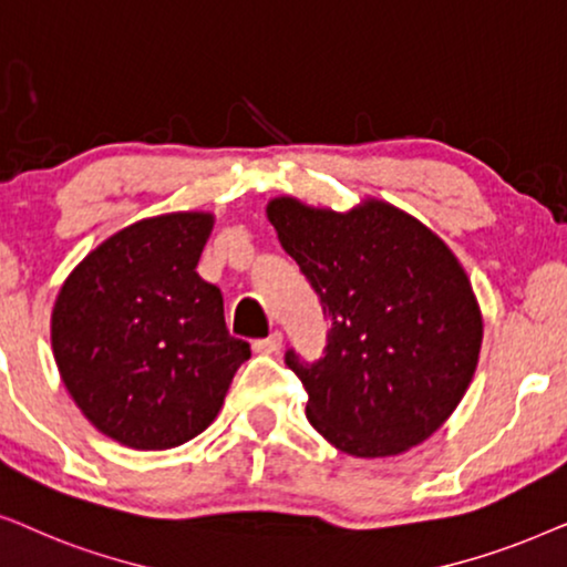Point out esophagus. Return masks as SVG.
<instances>
[{
    "instance_id": "esophagus-1",
    "label": "esophagus",
    "mask_w": 567,
    "mask_h": 567,
    "mask_svg": "<svg viewBox=\"0 0 567 567\" xmlns=\"http://www.w3.org/2000/svg\"><path fill=\"white\" fill-rule=\"evenodd\" d=\"M279 347H282V334L279 331H271L267 339H256L254 342V350L261 354H275L279 352Z\"/></svg>"
}]
</instances>
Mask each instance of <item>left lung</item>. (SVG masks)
I'll return each mask as SVG.
<instances>
[{"mask_svg":"<svg viewBox=\"0 0 567 567\" xmlns=\"http://www.w3.org/2000/svg\"><path fill=\"white\" fill-rule=\"evenodd\" d=\"M267 217L331 321L323 358L285 352L311 425L360 458L427 441L470 389L482 347L477 298L451 248L379 199L334 213L277 196Z\"/></svg>","mask_w":567,"mask_h":567,"instance_id":"obj_1","label":"left lung"}]
</instances>
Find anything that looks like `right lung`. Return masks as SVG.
Masks as SVG:
<instances>
[{"label": "right lung", "mask_w": 567, "mask_h": 567, "mask_svg": "<svg viewBox=\"0 0 567 567\" xmlns=\"http://www.w3.org/2000/svg\"><path fill=\"white\" fill-rule=\"evenodd\" d=\"M209 213L147 217L113 233L59 290L51 347L62 381L103 435L137 451L181 446L220 412L244 339L223 292L196 275Z\"/></svg>", "instance_id": "obj_1"}]
</instances>
